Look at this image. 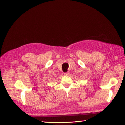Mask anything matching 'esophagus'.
<instances>
[{"mask_svg": "<svg viewBox=\"0 0 125 125\" xmlns=\"http://www.w3.org/2000/svg\"><path fill=\"white\" fill-rule=\"evenodd\" d=\"M69 74V73H68H68H64V74L65 75H68Z\"/></svg>", "mask_w": 125, "mask_h": 125, "instance_id": "esophagus-1", "label": "esophagus"}]
</instances>
